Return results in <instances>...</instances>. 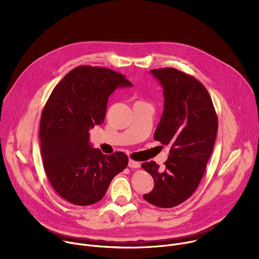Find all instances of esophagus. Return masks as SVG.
<instances>
[{
  "label": "esophagus",
  "mask_w": 259,
  "mask_h": 259,
  "mask_svg": "<svg viewBox=\"0 0 259 259\" xmlns=\"http://www.w3.org/2000/svg\"><path fill=\"white\" fill-rule=\"evenodd\" d=\"M128 166L130 167V168H139L140 167V163L139 162H136V161H134V160H129V163H128Z\"/></svg>",
  "instance_id": "1"
}]
</instances>
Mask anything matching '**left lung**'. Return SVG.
I'll return each instance as SVG.
<instances>
[{
	"instance_id": "obj_1",
	"label": "left lung",
	"mask_w": 259,
	"mask_h": 259,
	"mask_svg": "<svg viewBox=\"0 0 259 259\" xmlns=\"http://www.w3.org/2000/svg\"><path fill=\"white\" fill-rule=\"evenodd\" d=\"M161 83L164 113L154 139L170 145V155L161 170L156 162L141 167L154 178V189L143 199L160 208H172L197 190L210 159L218 129L212 99L204 85L173 67L152 69Z\"/></svg>"
}]
</instances>
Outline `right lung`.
<instances>
[{"mask_svg":"<svg viewBox=\"0 0 259 259\" xmlns=\"http://www.w3.org/2000/svg\"><path fill=\"white\" fill-rule=\"evenodd\" d=\"M132 86L106 67L81 65L56 85L41 116V155L54 191L78 206L97 203L128 165L122 152L103 155L89 143V129L103 123L109 95Z\"/></svg>","mask_w":259,"mask_h":259,"instance_id":"right-lung-1","label":"right lung"}]
</instances>
